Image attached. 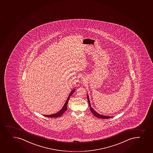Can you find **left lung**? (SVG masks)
<instances>
[{
	"label": "left lung",
	"instance_id": "8db88e82",
	"mask_svg": "<svg viewBox=\"0 0 153 153\" xmlns=\"http://www.w3.org/2000/svg\"><path fill=\"white\" fill-rule=\"evenodd\" d=\"M87 99H88V101L89 105L90 106V109L92 113L93 114V115H94L95 117H98L99 118H103V119H108V118H110L111 117H109V116H106V115H103L100 114H98L97 112L95 111L91 106V104H90V100H89V98L88 95L87 94Z\"/></svg>",
	"mask_w": 153,
	"mask_h": 153
}]
</instances>
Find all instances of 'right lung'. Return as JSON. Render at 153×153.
Instances as JSON below:
<instances>
[{
    "instance_id": "right-lung-1",
    "label": "right lung",
    "mask_w": 153,
    "mask_h": 153,
    "mask_svg": "<svg viewBox=\"0 0 153 153\" xmlns=\"http://www.w3.org/2000/svg\"><path fill=\"white\" fill-rule=\"evenodd\" d=\"M75 90V89H74L72 91L70 92L69 96H68L67 99L64 105L63 106V108L61 109V110L56 114H51V115H44L45 117H60L61 115H62L64 113L67 109V104H68V101L69 100L70 97V96L73 94V93H74V91Z\"/></svg>"
}]
</instances>
